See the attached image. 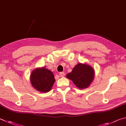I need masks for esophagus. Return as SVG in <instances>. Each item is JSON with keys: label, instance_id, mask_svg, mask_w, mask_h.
I'll use <instances>...</instances> for the list:
<instances>
[{"label": "esophagus", "instance_id": "esophagus-1", "mask_svg": "<svg viewBox=\"0 0 126 126\" xmlns=\"http://www.w3.org/2000/svg\"><path fill=\"white\" fill-rule=\"evenodd\" d=\"M59 75H60V77H63L64 76L65 74H64V72H60V73H59Z\"/></svg>", "mask_w": 126, "mask_h": 126}]
</instances>
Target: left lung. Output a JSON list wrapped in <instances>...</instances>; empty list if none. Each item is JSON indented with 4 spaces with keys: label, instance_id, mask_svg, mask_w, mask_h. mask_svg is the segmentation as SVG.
Returning <instances> with one entry per match:
<instances>
[{
    "label": "left lung",
    "instance_id": "8db88e82",
    "mask_svg": "<svg viewBox=\"0 0 126 126\" xmlns=\"http://www.w3.org/2000/svg\"><path fill=\"white\" fill-rule=\"evenodd\" d=\"M67 78L72 80L78 88L85 89L90 85L94 78V70L88 64L78 63L72 72L67 75Z\"/></svg>",
    "mask_w": 126,
    "mask_h": 126
}]
</instances>
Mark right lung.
Segmentation results:
<instances>
[{"mask_svg":"<svg viewBox=\"0 0 126 126\" xmlns=\"http://www.w3.org/2000/svg\"><path fill=\"white\" fill-rule=\"evenodd\" d=\"M30 80L34 88L43 93L51 90L56 81L53 73L45 67L34 70L31 74Z\"/></svg>","mask_w":126,"mask_h":126,"instance_id":"obj_1","label":"right lung"}]
</instances>
